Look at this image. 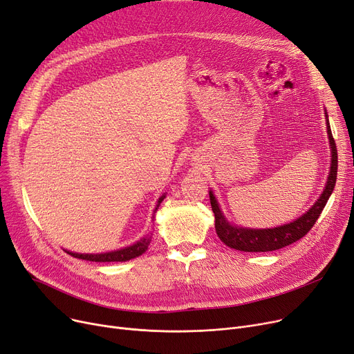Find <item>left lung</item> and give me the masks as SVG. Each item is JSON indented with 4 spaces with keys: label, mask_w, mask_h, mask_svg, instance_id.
Returning <instances> with one entry per match:
<instances>
[{
    "label": "left lung",
    "mask_w": 354,
    "mask_h": 354,
    "mask_svg": "<svg viewBox=\"0 0 354 354\" xmlns=\"http://www.w3.org/2000/svg\"><path fill=\"white\" fill-rule=\"evenodd\" d=\"M326 118H327V133H328L330 148H331V165H330L327 184L322 196L317 198V201L310 207V210L302 216H299L298 218H295L294 222H290L287 225H282L278 227H272V229H248V227L233 226L226 221L225 214L222 213L221 207H218V203L213 192L212 190L209 192L212 210L214 213L216 233L225 245H227L232 249L243 250V252H269V250H277V249L285 248L299 241L311 230V227L317 222V218L319 217V214H322L324 206L327 205V200L331 196L335 186V178H337V148H335V142L330 129L327 112H326Z\"/></svg>",
    "instance_id": "obj_1"
}]
</instances>
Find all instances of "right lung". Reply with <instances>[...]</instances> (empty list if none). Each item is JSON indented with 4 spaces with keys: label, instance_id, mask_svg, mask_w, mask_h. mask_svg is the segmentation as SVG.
Instances as JSON below:
<instances>
[{
    "label": "right lung",
    "instance_id": "add662e5",
    "mask_svg": "<svg viewBox=\"0 0 354 354\" xmlns=\"http://www.w3.org/2000/svg\"><path fill=\"white\" fill-rule=\"evenodd\" d=\"M165 196H161L158 198V203L154 209V214L158 210V206L161 201L164 200ZM154 218V216H153ZM151 242V236H145L141 241H138L137 243H133L128 248L120 249V250H112V252H106V254H76V252H69L67 250V254L72 255L73 258L77 259H85V261H92V262H125L129 259L137 258L140 255H142L144 252L148 249V245Z\"/></svg>",
    "mask_w": 354,
    "mask_h": 354
}]
</instances>
